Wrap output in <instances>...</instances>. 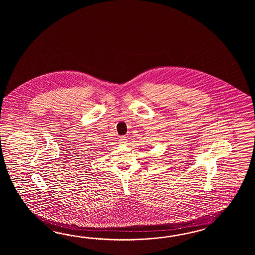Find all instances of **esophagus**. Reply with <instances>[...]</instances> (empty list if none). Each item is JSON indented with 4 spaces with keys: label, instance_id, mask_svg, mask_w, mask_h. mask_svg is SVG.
Here are the masks:
<instances>
[{
    "label": "esophagus",
    "instance_id": "esophagus-1",
    "mask_svg": "<svg viewBox=\"0 0 255 255\" xmlns=\"http://www.w3.org/2000/svg\"><path fill=\"white\" fill-rule=\"evenodd\" d=\"M126 143H127V136L123 135L120 138V145H125Z\"/></svg>",
    "mask_w": 255,
    "mask_h": 255
}]
</instances>
